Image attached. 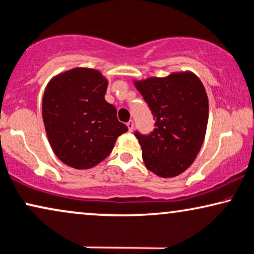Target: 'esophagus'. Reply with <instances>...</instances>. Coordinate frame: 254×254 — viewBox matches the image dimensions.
<instances>
[{
  "instance_id": "obj_1",
  "label": "esophagus",
  "mask_w": 254,
  "mask_h": 254,
  "mask_svg": "<svg viewBox=\"0 0 254 254\" xmlns=\"http://www.w3.org/2000/svg\"><path fill=\"white\" fill-rule=\"evenodd\" d=\"M127 129H129V131L131 132V131L133 130V122L132 121H129L127 123Z\"/></svg>"
}]
</instances>
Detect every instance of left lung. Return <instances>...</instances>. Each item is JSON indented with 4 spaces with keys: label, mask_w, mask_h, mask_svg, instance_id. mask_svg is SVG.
<instances>
[{
    "label": "left lung",
    "mask_w": 254,
    "mask_h": 254,
    "mask_svg": "<svg viewBox=\"0 0 254 254\" xmlns=\"http://www.w3.org/2000/svg\"><path fill=\"white\" fill-rule=\"evenodd\" d=\"M149 105L155 129L134 132L150 171L163 178L181 175L203 145L208 120V99L200 79L191 71L134 81Z\"/></svg>",
    "instance_id": "obj_1"
}]
</instances>
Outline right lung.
I'll list each match as a JSON object with an SVG mask.
<instances>
[{
    "instance_id": "1",
    "label": "right lung",
    "mask_w": 254,
    "mask_h": 254,
    "mask_svg": "<svg viewBox=\"0 0 254 254\" xmlns=\"http://www.w3.org/2000/svg\"><path fill=\"white\" fill-rule=\"evenodd\" d=\"M108 81L95 69L75 68L49 82L42 115L55 155L73 169L94 168L110 155L127 127L105 101Z\"/></svg>"
}]
</instances>
